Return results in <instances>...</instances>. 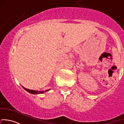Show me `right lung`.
I'll return each mask as SVG.
<instances>
[{"label":"right lung","instance_id":"add662e5","mask_svg":"<svg viewBox=\"0 0 124 124\" xmlns=\"http://www.w3.org/2000/svg\"><path fill=\"white\" fill-rule=\"evenodd\" d=\"M23 88L25 90H26L27 92H28V93H31V94H43L44 93H45V92H48V91L50 90V89H49V90H45V91H37V90H29V89H27V88H25V87H23Z\"/></svg>","mask_w":124,"mask_h":124}]
</instances>
